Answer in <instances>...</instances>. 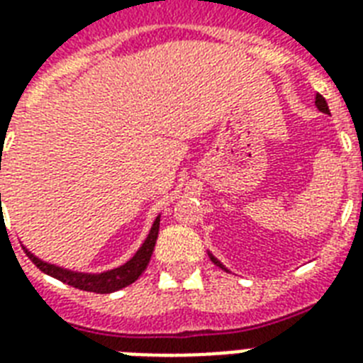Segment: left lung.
Listing matches in <instances>:
<instances>
[{"label": "left lung", "mask_w": 363, "mask_h": 363, "mask_svg": "<svg viewBox=\"0 0 363 363\" xmlns=\"http://www.w3.org/2000/svg\"><path fill=\"white\" fill-rule=\"evenodd\" d=\"M315 105L316 107H318V111H320V113H324V115H330V109H328V104H326V99L322 98L320 94H316V98H315ZM207 254H209V258H211V262H213V264L215 265H218V267H220V269H224V271H230L226 267V265L222 264L220 259L216 258V256H213V254L209 252V250H207Z\"/></svg>", "instance_id": "8db88e82"}]
</instances>
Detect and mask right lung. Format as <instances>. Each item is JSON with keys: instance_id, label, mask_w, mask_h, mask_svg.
<instances>
[{"instance_id": "add662e5", "label": "right lung", "mask_w": 363, "mask_h": 363, "mask_svg": "<svg viewBox=\"0 0 363 363\" xmlns=\"http://www.w3.org/2000/svg\"><path fill=\"white\" fill-rule=\"evenodd\" d=\"M1 169V167H0ZM0 213H1V192H0ZM160 216L154 218L152 228L148 232L147 239L143 241V245L137 248V252L131 256L125 264L118 265V267H113V269L101 271V273H84V271H73L67 269V267H60L56 264H48L45 259H41L39 256L31 252L30 248H26L22 245V248L28 254V258L33 262V264L47 275L58 279V281L69 284V286H75L79 290H84V292H94V294H111L116 292V290H122V288L130 286L131 282H135L141 273L147 269L148 262H150V256H152L154 245H156V239H158L160 232ZM3 224V216H1Z\"/></svg>"}]
</instances>
